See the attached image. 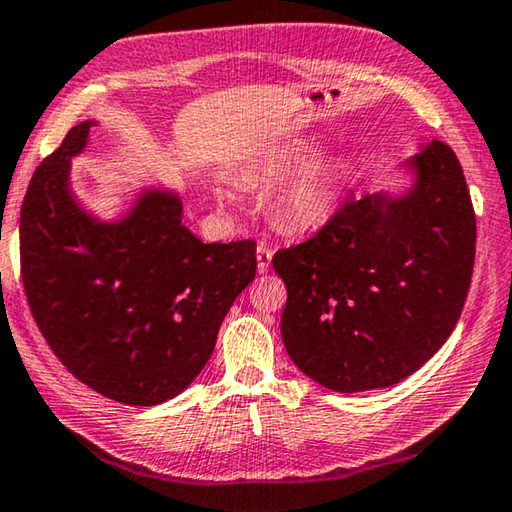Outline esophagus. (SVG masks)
<instances>
[{"mask_svg":"<svg viewBox=\"0 0 512 512\" xmlns=\"http://www.w3.org/2000/svg\"><path fill=\"white\" fill-rule=\"evenodd\" d=\"M272 256H274V249L270 245H265V242H258L256 247V261H258V272L265 274L270 270L272 265Z\"/></svg>","mask_w":512,"mask_h":512,"instance_id":"obj_1","label":"esophagus"}]
</instances>
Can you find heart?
Listing matches in <instances>:
<instances>
[{
	"mask_svg": "<svg viewBox=\"0 0 512 512\" xmlns=\"http://www.w3.org/2000/svg\"><path fill=\"white\" fill-rule=\"evenodd\" d=\"M319 157L321 146L317 141L297 139L258 161L254 166V177L263 179V182H283V179L299 175L303 169L315 164ZM342 182V164L330 161V164L313 166L306 174L285 186L276 197V218L290 231L319 229L335 211ZM215 193L222 202H233V197H236L229 184H220L215 188Z\"/></svg>",
	"mask_w": 512,
	"mask_h": 512,
	"instance_id": "heart-1",
	"label": "heart"
}]
</instances>
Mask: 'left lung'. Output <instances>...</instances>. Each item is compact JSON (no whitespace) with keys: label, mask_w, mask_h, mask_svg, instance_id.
Wrapping results in <instances>:
<instances>
[{"label":"left lung","mask_w":512,"mask_h":512,"mask_svg":"<svg viewBox=\"0 0 512 512\" xmlns=\"http://www.w3.org/2000/svg\"><path fill=\"white\" fill-rule=\"evenodd\" d=\"M405 168L414 173L407 193L348 197L315 236L272 258L288 288L283 344L326 389L398 384L461 317L477 242L463 168L436 139Z\"/></svg>","instance_id":"8db88e82"}]
</instances>
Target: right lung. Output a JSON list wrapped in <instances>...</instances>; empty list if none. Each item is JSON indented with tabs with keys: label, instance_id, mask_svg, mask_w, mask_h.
<instances>
[{
	"label": "right lung",
	"instance_id": "obj_1",
	"mask_svg": "<svg viewBox=\"0 0 512 512\" xmlns=\"http://www.w3.org/2000/svg\"><path fill=\"white\" fill-rule=\"evenodd\" d=\"M74 125L35 168L20 213L22 283L35 324L67 371L101 396L152 407L182 393L213 353L224 315L256 276V242H202L182 202L148 188L119 222L76 202Z\"/></svg>",
	"mask_w": 512,
	"mask_h": 512
}]
</instances>
